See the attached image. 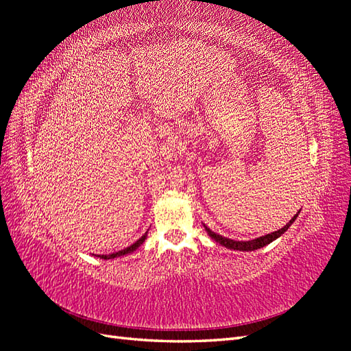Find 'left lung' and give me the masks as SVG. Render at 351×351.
Here are the masks:
<instances>
[{
  "label": "left lung",
  "mask_w": 351,
  "mask_h": 351,
  "mask_svg": "<svg viewBox=\"0 0 351 351\" xmlns=\"http://www.w3.org/2000/svg\"><path fill=\"white\" fill-rule=\"evenodd\" d=\"M297 215H299V212L290 219V222H287V224L278 230V231H274L271 232V234H267V236H262L259 239H254V240H249V241H236V240H231V239H226L222 237L219 234H217V232L210 231L209 228H206L208 234L214 239L215 241H218L219 244H222V246H226L228 249H232V250H243V252H252V250H256V249H261L263 246H267V244H269L271 241H274L275 239H278L281 234H284V232L289 230V227L293 224L294 219L297 218Z\"/></svg>",
  "instance_id": "1"
}]
</instances>
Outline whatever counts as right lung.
<instances>
[{
	"label": "right lung",
	"instance_id": "obj_1",
	"mask_svg": "<svg viewBox=\"0 0 351 351\" xmlns=\"http://www.w3.org/2000/svg\"><path fill=\"white\" fill-rule=\"evenodd\" d=\"M145 239H146V234H143L139 240H137L136 243H133L132 246H129V247H125V249H123V250H120V252H115V253H110V254H98L99 258H102V259H114V258H117V256H124V254H127V253H130V252H133V250H136L137 247L141 246V244L145 241Z\"/></svg>",
	"mask_w": 351,
	"mask_h": 351
}]
</instances>
